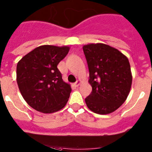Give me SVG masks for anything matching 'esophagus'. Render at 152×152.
I'll list each match as a JSON object with an SVG mask.
<instances>
[{"instance_id":"34e87169","label":"esophagus","mask_w":152,"mask_h":152,"mask_svg":"<svg viewBox=\"0 0 152 152\" xmlns=\"http://www.w3.org/2000/svg\"><path fill=\"white\" fill-rule=\"evenodd\" d=\"M80 83H81V81H80V80H77V81H76V83H74L75 86H80Z\"/></svg>"}]
</instances>
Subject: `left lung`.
Here are the masks:
<instances>
[{"label":"left lung","instance_id":"8db88e82","mask_svg":"<svg viewBox=\"0 0 152 152\" xmlns=\"http://www.w3.org/2000/svg\"><path fill=\"white\" fill-rule=\"evenodd\" d=\"M89 71L92 90L85 99L93 113H113L124 103L132 82L128 58L109 45L91 43L83 47Z\"/></svg>","mask_w":152,"mask_h":152}]
</instances>
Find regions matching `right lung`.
<instances>
[{
	"label": "right lung",
	"mask_w": 152,
	"mask_h": 152,
	"mask_svg": "<svg viewBox=\"0 0 152 152\" xmlns=\"http://www.w3.org/2000/svg\"><path fill=\"white\" fill-rule=\"evenodd\" d=\"M69 47L43 45L25 55L17 66L20 92L30 107L43 113L60 110L68 102L71 87L62 79L57 65Z\"/></svg>",
	"instance_id": "obj_1"
}]
</instances>
